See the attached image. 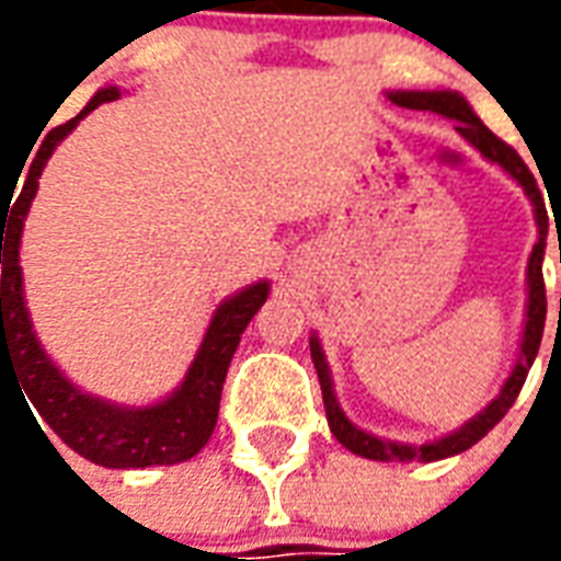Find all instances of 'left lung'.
<instances>
[{
	"label": "left lung",
	"mask_w": 561,
	"mask_h": 561,
	"mask_svg": "<svg viewBox=\"0 0 561 561\" xmlns=\"http://www.w3.org/2000/svg\"><path fill=\"white\" fill-rule=\"evenodd\" d=\"M390 99L402 107H412V111H430V114L447 116V119H457V131L462 138L469 140L471 147L481 152L483 159L499 164L502 171L517 180V185H523V192L531 201V209H535V225H538V243L531 249L529 267H526V318H523V336H519V352L517 360L507 373L505 385L499 390L490 405H483L481 412L469 417V421L457 426L454 433L438 435L433 442H423V445H405V442H390V438H381V435H373L360 430L357 423L348 421V414L342 412L340 400H336V390H333V376H330L328 357H324V348L321 342L312 333L309 336V352H312V364H316L318 381H321V393H324V412H328L330 433L336 435V442L342 447H348L352 454L366 459H378V462H412V459H421V462H435V459L454 457V454H462L469 450L474 442H481L483 435L493 430L495 423L502 421L507 414V409L517 400L523 381L529 376L531 364L538 357V348H541L543 336V321H547V294H543V249H547V228H550V219H547V207H543V195L538 192V183L535 176L526 168V161L519 159L514 147H507L505 140H499L483 126L481 116L471 111V104L459 95V92L450 90H397L390 92ZM559 264H561V237H559Z\"/></svg>",
	"instance_id": "obj_1"
}]
</instances>
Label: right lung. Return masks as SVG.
<instances>
[{
	"instance_id": "add662e5",
	"label": "right lung",
	"mask_w": 561,
	"mask_h": 561,
	"mask_svg": "<svg viewBox=\"0 0 561 561\" xmlns=\"http://www.w3.org/2000/svg\"><path fill=\"white\" fill-rule=\"evenodd\" d=\"M119 90L104 87L92 95L87 107L66 126H56L44 138L38 156L30 164L18 201L5 209L0 204V373L8 364L18 373L26 400L35 405L44 423L54 430L71 450L104 469H147V466H173L192 459L207 445L219 417L221 385L228 376L231 357L240 345L245 324L255 318L270 294V282H252L243 291L225 297L209 318L207 333L201 340L195 360L185 378L159 402L149 405H119L95 393L80 390L71 378L50 360L42 340L32 330L30 309L23 297V270H20V237L38 192V176L54 149L90 116L99 104L116 102ZM26 164V161H23ZM12 213L8 214L7 209Z\"/></svg>"
}]
</instances>
